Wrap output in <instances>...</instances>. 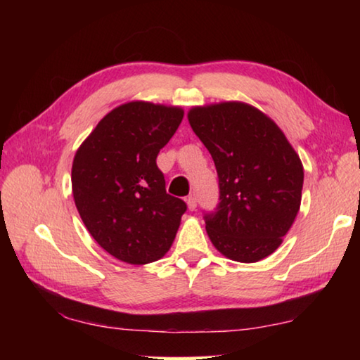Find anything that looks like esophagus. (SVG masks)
<instances>
[{"instance_id":"1","label":"esophagus","mask_w":360,"mask_h":360,"mask_svg":"<svg viewBox=\"0 0 360 360\" xmlns=\"http://www.w3.org/2000/svg\"><path fill=\"white\" fill-rule=\"evenodd\" d=\"M187 208L191 211L197 208V197H195V195H191V197L187 198Z\"/></svg>"}]
</instances>
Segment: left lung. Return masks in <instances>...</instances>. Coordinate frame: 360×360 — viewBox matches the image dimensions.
<instances>
[{
	"label": "left lung",
	"instance_id": "obj_1",
	"mask_svg": "<svg viewBox=\"0 0 360 360\" xmlns=\"http://www.w3.org/2000/svg\"><path fill=\"white\" fill-rule=\"evenodd\" d=\"M195 135L214 160L221 203L206 233L230 260L254 264L281 246L302 203L303 165L283 130L243 101L193 106Z\"/></svg>",
	"mask_w": 360,
	"mask_h": 360
}]
</instances>
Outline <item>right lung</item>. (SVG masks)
I'll return each instance as SVG.
<instances>
[{
  "instance_id": "add662e5",
  "label": "right lung",
  "mask_w": 360,
  "mask_h": 360,
  "mask_svg": "<svg viewBox=\"0 0 360 360\" xmlns=\"http://www.w3.org/2000/svg\"><path fill=\"white\" fill-rule=\"evenodd\" d=\"M184 109L124 103L103 117L76 150L71 186L85 229L112 257L144 265L172 248L187 206L165 191L155 158Z\"/></svg>"
}]
</instances>
